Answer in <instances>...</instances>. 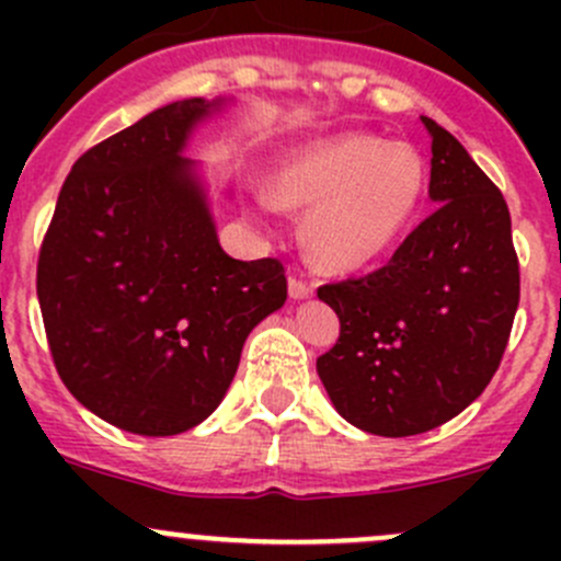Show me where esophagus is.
<instances>
[{"label":"esophagus","instance_id":"1","mask_svg":"<svg viewBox=\"0 0 561 561\" xmlns=\"http://www.w3.org/2000/svg\"><path fill=\"white\" fill-rule=\"evenodd\" d=\"M287 290H290V298H296V301H301V298L312 296L314 287L307 285V282L296 279V276H290V282H287Z\"/></svg>","mask_w":561,"mask_h":561}]
</instances>
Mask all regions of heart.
Returning <instances> with one entry per match:
<instances>
[{
    "mask_svg": "<svg viewBox=\"0 0 561 561\" xmlns=\"http://www.w3.org/2000/svg\"><path fill=\"white\" fill-rule=\"evenodd\" d=\"M428 168L410 144L342 133L293 149L263 208H307L304 244L317 265L353 274L386 260L421 214Z\"/></svg>",
    "mask_w": 561,
    "mask_h": 561,
    "instance_id": "1",
    "label": "heart"
}]
</instances>
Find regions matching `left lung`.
Instances as JSON below:
<instances>
[{
	"label": "left lung",
	"mask_w": 561,
	"mask_h": 561,
	"mask_svg": "<svg viewBox=\"0 0 561 561\" xmlns=\"http://www.w3.org/2000/svg\"><path fill=\"white\" fill-rule=\"evenodd\" d=\"M421 122L437 211L382 268L317 290L342 325L317 375L339 415L377 437L443 426L483 393L522 290L505 197L448 129Z\"/></svg>",
	"instance_id": "left-lung-1"
}]
</instances>
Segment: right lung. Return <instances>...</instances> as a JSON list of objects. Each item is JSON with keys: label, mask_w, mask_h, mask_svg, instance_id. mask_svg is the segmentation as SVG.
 Wrapping results in <instances>:
<instances>
[{"label": "right lung", "mask_w": 561, "mask_h": 561, "mask_svg": "<svg viewBox=\"0 0 561 561\" xmlns=\"http://www.w3.org/2000/svg\"><path fill=\"white\" fill-rule=\"evenodd\" d=\"M225 105L175 100L89 149L39 249V312L61 382L144 437L206 421L252 328L287 301L279 260L247 263L219 247L201 168L184 157Z\"/></svg>", "instance_id": "add662e5"}]
</instances>
